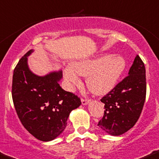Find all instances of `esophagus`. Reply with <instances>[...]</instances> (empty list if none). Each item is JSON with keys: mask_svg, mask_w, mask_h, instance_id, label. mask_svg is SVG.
I'll list each match as a JSON object with an SVG mask.
<instances>
[{"mask_svg": "<svg viewBox=\"0 0 159 159\" xmlns=\"http://www.w3.org/2000/svg\"><path fill=\"white\" fill-rule=\"evenodd\" d=\"M90 102V99L89 98H82V105H86L89 103Z\"/></svg>", "mask_w": 159, "mask_h": 159, "instance_id": "esophagus-1", "label": "esophagus"}]
</instances>
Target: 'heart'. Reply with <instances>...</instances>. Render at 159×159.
Wrapping results in <instances>:
<instances>
[{
    "label": "heart",
    "mask_w": 159,
    "mask_h": 159,
    "mask_svg": "<svg viewBox=\"0 0 159 159\" xmlns=\"http://www.w3.org/2000/svg\"><path fill=\"white\" fill-rule=\"evenodd\" d=\"M125 66L126 62L123 57L104 54L93 59L74 62L72 68L65 69L64 77L69 88L73 89L82 82L78 75L87 77L86 84L90 91L102 95L116 86Z\"/></svg>",
    "instance_id": "b5f03b06"
}]
</instances>
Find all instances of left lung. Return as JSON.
I'll use <instances>...</instances> for the list:
<instances>
[{
    "instance_id": "obj_1",
    "label": "left lung",
    "mask_w": 159,
    "mask_h": 159,
    "mask_svg": "<svg viewBox=\"0 0 159 159\" xmlns=\"http://www.w3.org/2000/svg\"><path fill=\"white\" fill-rule=\"evenodd\" d=\"M146 95L145 68L137 55L129 76L101 98L104 114L98 124L110 135L120 136L135 125L141 116Z\"/></svg>"
}]
</instances>
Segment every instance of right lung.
Listing matches in <instances>:
<instances>
[{
	"label": "right lung",
	"instance_id": "right-lung-1",
	"mask_svg": "<svg viewBox=\"0 0 159 159\" xmlns=\"http://www.w3.org/2000/svg\"><path fill=\"white\" fill-rule=\"evenodd\" d=\"M30 50L14 70L12 98L20 121L38 140L49 141L65 130L69 116L82 104L81 99L60 86L62 71L43 77L32 73L27 65Z\"/></svg>",
	"mask_w": 159,
	"mask_h": 159
}]
</instances>
